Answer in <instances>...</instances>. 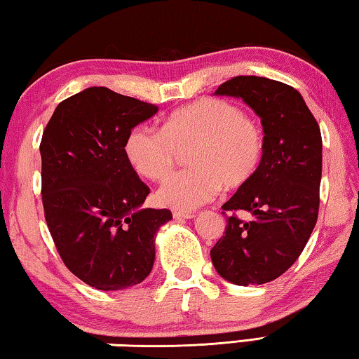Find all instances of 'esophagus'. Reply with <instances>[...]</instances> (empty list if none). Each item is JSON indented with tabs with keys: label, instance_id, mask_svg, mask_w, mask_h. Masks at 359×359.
<instances>
[{
	"label": "esophagus",
	"instance_id": "1",
	"mask_svg": "<svg viewBox=\"0 0 359 359\" xmlns=\"http://www.w3.org/2000/svg\"><path fill=\"white\" fill-rule=\"evenodd\" d=\"M172 217L177 219V221H182V219H194L195 214L194 212H185V211H174Z\"/></svg>",
	"mask_w": 359,
	"mask_h": 359
}]
</instances>
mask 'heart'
Masks as SVG:
<instances>
[{
    "mask_svg": "<svg viewBox=\"0 0 359 359\" xmlns=\"http://www.w3.org/2000/svg\"><path fill=\"white\" fill-rule=\"evenodd\" d=\"M189 148L190 169L169 175L156 191L165 208L191 211L212 200L221 187L247 185L263 161L264 133L238 106L205 98L174 111L158 130L137 127L127 138L126 153L138 174L161 180Z\"/></svg>",
    "mask_w": 359,
    "mask_h": 359,
    "instance_id": "obj_1",
    "label": "heart"
}]
</instances>
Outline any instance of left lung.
<instances>
[{
  "instance_id": "8db88e82",
  "label": "left lung",
  "mask_w": 359,
  "mask_h": 359,
  "mask_svg": "<svg viewBox=\"0 0 359 359\" xmlns=\"http://www.w3.org/2000/svg\"><path fill=\"white\" fill-rule=\"evenodd\" d=\"M214 95L240 98L255 111L263 126L264 154L255 177L222 205L224 211H248L253 221L229 216L211 259L227 282L261 285L295 263L316 226L323 138L303 96L290 85L238 76Z\"/></svg>"
}]
</instances>
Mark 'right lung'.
Returning <instances> with one entry per match:
<instances>
[{
  "label": "right lung",
  "mask_w": 359,
  "mask_h": 359,
  "mask_svg": "<svg viewBox=\"0 0 359 359\" xmlns=\"http://www.w3.org/2000/svg\"><path fill=\"white\" fill-rule=\"evenodd\" d=\"M156 112L145 101L90 87L61 101L43 132L48 229L67 269L98 290L145 280L156 233L172 219L169 210H143L149 189L126 153L132 128Z\"/></svg>",
  "instance_id": "1"
}]
</instances>
